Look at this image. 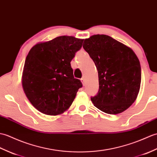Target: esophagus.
<instances>
[{
  "mask_svg": "<svg viewBox=\"0 0 157 157\" xmlns=\"http://www.w3.org/2000/svg\"><path fill=\"white\" fill-rule=\"evenodd\" d=\"M81 82H82V84H83V86H85V79L84 78H82L81 79Z\"/></svg>",
  "mask_w": 157,
  "mask_h": 157,
  "instance_id": "esophagus-1",
  "label": "esophagus"
}]
</instances>
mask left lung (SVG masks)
<instances>
[{"instance_id": "8db88e82", "label": "left lung", "mask_w": 157, "mask_h": 157, "mask_svg": "<svg viewBox=\"0 0 157 157\" xmlns=\"http://www.w3.org/2000/svg\"><path fill=\"white\" fill-rule=\"evenodd\" d=\"M83 47L95 63L99 91L91 98L106 114L125 111L136 100L141 83L140 64L130 47L106 35L85 39Z\"/></svg>"}]
</instances>
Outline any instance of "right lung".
<instances>
[{
    "label": "right lung",
    "instance_id": "add662e5",
    "mask_svg": "<svg viewBox=\"0 0 157 157\" xmlns=\"http://www.w3.org/2000/svg\"><path fill=\"white\" fill-rule=\"evenodd\" d=\"M83 41L73 36H59L39 42L29 51L22 86L29 101L40 112L57 116L71 106L82 84L74 78L70 62Z\"/></svg>",
    "mask_w": 157,
    "mask_h": 157
}]
</instances>
